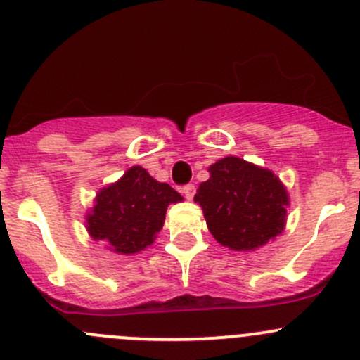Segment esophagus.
I'll use <instances>...</instances> for the list:
<instances>
[{"instance_id": "obj_1", "label": "esophagus", "mask_w": 360, "mask_h": 360, "mask_svg": "<svg viewBox=\"0 0 360 360\" xmlns=\"http://www.w3.org/2000/svg\"><path fill=\"white\" fill-rule=\"evenodd\" d=\"M195 186L193 184H186V186L183 188V193H184V197L188 198V200H193V197H195Z\"/></svg>"}]
</instances>
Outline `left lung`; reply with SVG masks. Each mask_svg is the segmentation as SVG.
Masks as SVG:
<instances>
[{"label":"left lung","mask_w":360,"mask_h":360,"mask_svg":"<svg viewBox=\"0 0 360 360\" xmlns=\"http://www.w3.org/2000/svg\"><path fill=\"white\" fill-rule=\"evenodd\" d=\"M209 174L195 202L221 245L250 252L284 231L289 195L271 170L244 158L224 157L209 167Z\"/></svg>","instance_id":"8db88e82"}]
</instances>
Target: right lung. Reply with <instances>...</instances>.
I'll return each instance as SVG.
<instances>
[{"label": "right lung", "instance_id": "add662e5", "mask_svg": "<svg viewBox=\"0 0 360 360\" xmlns=\"http://www.w3.org/2000/svg\"><path fill=\"white\" fill-rule=\"evenodd\" d=\"M177 202L183 197L174 188L134 165L116 183L97 191L85 228L92 240L104 242L116 254L132 256L153 244L165 223L167 207Z\"/></svg>", "mask_w": 360, "mask_h": 360}]
</instances>
